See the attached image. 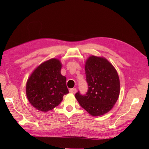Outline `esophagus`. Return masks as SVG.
<instances>
[{
	"label": "esophagus",
	"instance_id": "34e87169",
	"mask_svg": "<svg viewBox=\"0 0 149 149\" xmlns=\"http://www.w3.org/2000/svg\"><path fill=\"white\" fill-rule=\"evenodd\" d=\"M69 91H70V93L74 94L76 93V91H77V90H76V88H73V89H70Z\"/></svg>",
	"mask_w": 149,
	"mask_h": 149
}]
</instances>
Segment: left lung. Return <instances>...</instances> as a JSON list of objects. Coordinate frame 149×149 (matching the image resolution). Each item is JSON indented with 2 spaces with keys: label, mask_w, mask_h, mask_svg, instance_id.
<instances>
[{
  "label": "left lung",
  "mask_w": 149,
  "mask_h": 149,
  "mask_svg": "<svg viewBox=\"0 0 149 149\" xmlns=\"http://www.w3.org/2000/svg\"><path fill=\"white\" fill-rule=\"evenodd\" d=\"M88 90L75 97L80 106L93 116H100L112 109L120 93L119 78L114 67L103 57L89 56L85 63Z\"/></svg>",
  "instance_id": "left-lung-1"
}]
</instances>
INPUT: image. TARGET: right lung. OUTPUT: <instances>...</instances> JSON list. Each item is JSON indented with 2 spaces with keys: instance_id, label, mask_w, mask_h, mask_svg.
I'll use <instances>...</instances> for the list:
<instances>
[{
  "instance_id": "obj_1",
  "label": "right lung",
  "mask_w": 149,
  "mask_h": 149,
  "mask_svg": "<svg viewBox=\"0 0 149 149\" xmlns=\"http://www.w3.org/2000/svg\"><path fill=\"white\" fill-rule=\"evenodd\" d=\"M61 63L52 58L40 65L31 73L26 84V94L35 109L47 112L59 105L69 93L66 78L61 74Z\"/></svg>"
}]
</instances>
